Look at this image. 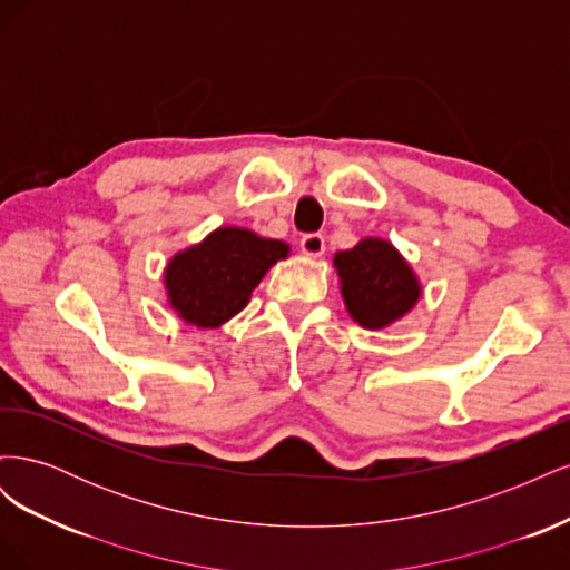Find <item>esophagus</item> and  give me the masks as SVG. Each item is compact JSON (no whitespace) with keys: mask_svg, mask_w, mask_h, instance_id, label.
Instances as JSON below:
<instances>
[{"mask_svg":"<svg viewBox=\"0 0 570 570\" xmlns=\"http://www.w3.org/2000/svg\"><path fill=\"white\" fill-rule=\"evenodd\" d=\"M299 245L306 256H321L325 252V237L321 233H306L299 239Z\"/></svg>","mask_w":570,"mask_h":570,"instance_id":"esophagus-1","label":"esophagus"}]
</instances>
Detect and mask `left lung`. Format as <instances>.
<instances>
[{"label":"left lung","mask_w":570,"mask_h":570,"mask_svg":"<svg viewBox=\"0 0 570 570\" xmlns=\"http://www.w3.org/2000/svg\"><path fill=\"white\" fill-rule=\"evenodd\" d=\"M335 268L352 318L371 331L404 316L421 297L411 268L383 239H361L354 249L340 252Z\"/></svg>","instance_id":"1"}]
</instances>
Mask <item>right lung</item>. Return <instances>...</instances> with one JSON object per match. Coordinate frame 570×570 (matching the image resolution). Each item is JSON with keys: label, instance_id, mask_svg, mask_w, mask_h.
Instances as JSON below:
<instances>
[{"label": "right lung", "instance_id": "right-lung-1", "mask_svg": "<svg viewBox=\"0 0 570 570\" xmlns=\"http://www.w3.org/2000/svg\"><path fill=\"white\" fill-rule=\"evenodd\" d=\"M285 256L287 245L281 239H264L243 228H220L168 264L170 304L185 321L216 327L243 312L264 273Z\"/></svg>", "mask_w": 570, "mask_h": 570}]
</instances>
